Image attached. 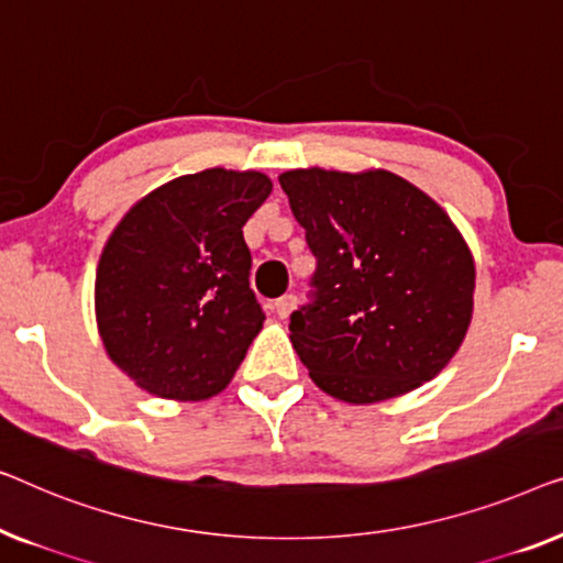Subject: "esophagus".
Masks as SVG:
<instances>
[{
    "label": "esophagus",
    "instance_id": "esophagus-1",
    "mask_svg": "<svg viewBox=\"0 0 563 563\" xmlns=\"http://www.w3.org/2000/svg\"><path fill=\"white\" fill-rule=\"evenodd\" d=\"M292 308H296V296H283V298H278L275 300V313L280 316V319H288V316L292 313Z\"/></svg>",
    "mask_w": 563,
    "mask_h": 563
}]
</instances>
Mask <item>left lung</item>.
<instances>
[{
  "label": "left lung",
  "mask_w": 563,
  "mask_h": 563,
  "mask_svg": "<svg viewBox=\"0 0 563 563\" xmlns=\"http://www.w3.org/2000/svg\"><path fill=\"white\" fill-rule=\"evenodd\" d=\"M280 186L319 263L316 300L290 313L313 383L369 406L437 377L470 329L477 278L449 213L383 168H298Z\"/></svg>",
  "instance_id": "1"
}]
</instances>
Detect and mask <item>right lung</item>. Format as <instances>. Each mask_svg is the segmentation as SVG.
<instances>
[{
	"label": "right lung",
	"instance_id": "right-lung-1",
	"mask_svg": "<svg viewBox=\"0 0 563 563\" xmlns=\"http://www.w3.org/2000/svg\"><path fill=\"white\" fill-rule=\"evenodd\" d=\"M273 191L260 170L206 168L132 206L101 250V344L134 385L199 402L232 383L265 313L242 227Z\"/></svg>",
	"mask_w": 563,
	"mask_h": 563
}]
</instances>
